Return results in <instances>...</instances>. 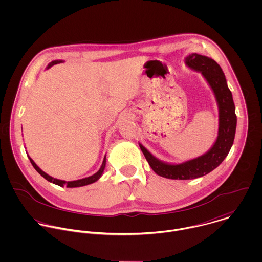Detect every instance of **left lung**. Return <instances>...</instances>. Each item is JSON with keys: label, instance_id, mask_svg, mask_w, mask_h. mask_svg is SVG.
<instances>
[{"label": "left lung", "instance_id": "8db88e82", "mask_svg": "<svg viewBox=\"0 0 262 262\" xmlns=\"http://www.w3.org/2000/svg\"><path fill=\"white\" fill-rule=\"evenodd\" d=\"M185 63L189 70L202 74L215 96L219 112L216 141L206 153L181 163H170L158 159L139 142L140 149L156 174L165 179L184 181L204 177L222 163L233 145L237 125L232 93L228 88L221 67L211 57L198 53L188 54L185 58Z\"/></svg>", "mask_w": 262, "mask_h": 262}]
</instances>
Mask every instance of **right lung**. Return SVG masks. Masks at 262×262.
Wrapping results in <instances>:
<instances>
[{
	"mask_svg": "<svg viewBox=\"0 0 262 262\" xmlns=\"http://www.w3.org/2000/svg\"><path fill=\"white\" fill-rule=\"evenodd\" d=\"M61 62H63V60H53V61H51V62L47 66L46 70L50 69V68H51L52 66H54V64L61 63ZM28 158L30 159V162L32 163L33 167L36 169V171H37L38 173L41 174L46 181H48V182H50V183H52V184H54V185H57V186H59V187H84V186L94 184V183H96L97 181H99L100 178L103 176L104 170H105V168H106V159H107V157H106V155H105V156H104L103 163H102L100 169H99L95 174H93V176H91V177H88V178H84V179H80V180H76V181H72V182H67V181H62V180H58V179H54V178L50 177L49 174H47L46 172H44V171L38 166L37 164L33 161V159H32L29 155H28Z\"/></svg>",
	"mask_w": 262,
	"mask_h": 262,
	"instance_id": "add662e5",
	"label": "right lung"
}]
</instances>
